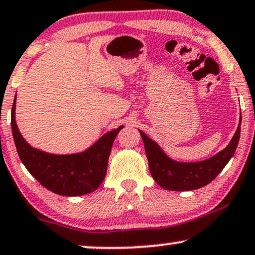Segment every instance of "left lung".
I'll return each mask as SVG.
<instances>
[{
  "label": "left lung",
  "instance_id": "obj_1",
  "mask_svg": "<svg viewBox=\"0 0 255 255\" xmlns=\"http://www.w3.org/2000/svg\"><path fill=\"white\" fill-rule=\"evenodd\" d=\"M240 126L241 124H239L234 136L225 149L214 157L196 162L173 160L162 151L155 141L149 139L142 130H139L145 145L149 172L153 179L162 189L171 190V191H190V190L203 188L215 179L217 174L223 170V167L234 155L240 139Z\"/></svg>",
  "mask_w": 255,
  "mask_h": 255
}]
</instances>
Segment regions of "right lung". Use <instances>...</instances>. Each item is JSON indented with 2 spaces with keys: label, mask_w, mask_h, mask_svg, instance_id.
<instances>
[{
  "label": "right lung",
  "mask_w": 255,
  "mask_h": 255,
  "mask_svg": "<svg viewBox=\"0 0 255 255\" xmlns=\"http://www.w3.org/2000/svg\"><path fill=\"white\" fill-rule=\"evenodd\" d=\"M11 108V131L19 157L28 172L38 182L60 196H82L90 194L103 182L108 159L120 126L101 136L84 152L75 154H52L32 147L21 135L15 121V103Z\"/></svg>",
  "instance_id": "obj_1"
}]
</instances>
